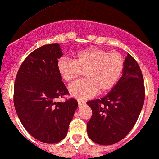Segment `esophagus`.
<instances>
[{
  "instance_id": "esophagus-1",
  "label": "esophagus",
  "mask_w": 159,
  "mask_h": 159,
  "mask_svg": "<svg viewBox=\"0 0 159 159\" xmlns=\"http://www.w3.org/2000/svg\"><path fill=\"white\" fill-rule=\"evenodd\" d=\"M85 104H86V102H85L84 101L78 100V105H79V106H83V105H84Z\"/></svg>"
}]
</instances>
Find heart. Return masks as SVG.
<instances>
[{
  "label": "heart",
  "instance_id": "b5f03b06",
  "mask_svg": "<svg viewBox=\"0 0 159 159\" xmlns=\"http://www.w3.org/2000/svg\"><path fill=\"white\" fill-rule=\"evenodd\" d=\"M62 79L71 82L83 73L85 79L69 86L70 95L80 99L93 97L98 91L105 93L118 83L124 69V60L118 53H110L96 48L80 51L74 61L62 57L57 61Z\"/></svg>",
  "mask_w": 159,
  "mask_h": 159
}]
</instances>
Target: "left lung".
I'll return each instance as SVG.
<instances>
[{"label": "left lung", "instance_id": "left-lung-1", "mask_svg": "<svg viewBox=\"0 0 159 159\" xmlns=\"http://www.w3.org/2000/svg\"><path fill=\"white\" fill-rule=\"evenodd\" d=\"M143 76L129 54L118 83L103 98L89 101L93 115L87 123L89 137L99 145L109 146L124 139L136 124L145 99Z\"/></svg>", "mask_w": 159, "mask_h": 159}]
</instances>
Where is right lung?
<instances>
[{
	"instance_id": "1",
	"label": "right lung",
	"mask_w": 159,
	"mask_h": 159,
	"mask_svg": "<svg viewBox=\"0 0 159 159\" xmlns=\"http://www.w3.org/2000/svg\"><path fill=\"white\" fill-rule=\"evenodd\" d=\"M62 55L59 44L39 48L24 60L14 83L13 103L19 118L29 134L45 143L64 139L78 107L74 98L55 102L69 94L57 67Z\"/></svg>"
}]
</instances>
